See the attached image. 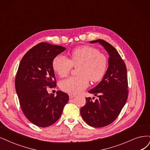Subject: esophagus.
I'll list each match as a JSON object with an SVG mask.
<instances>
[{"mask_svg": "<svg viewBox=\"0 0 150 150\" xmlns=\"http://www.w3.org/2000/svg\"><path fill=\"white\" fill-rule=\"evenodd\" d=\"M69 98H70V99H71V98H74L75 96V95H73V94H69Z\"/></svg>", "mask_w": 150, "mask_h": 150, "instance_id": "obj_1", "label": "esophagus"}]
</instances>
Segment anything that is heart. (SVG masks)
<instances>
[{"mask_svg":"<svg viewBox=\"0 0 150 150\" xmlns=\"http://www.w3.org/2000/svg\"><path fill=\"white\" fill-rule=\"evenodd\" d=\"M108 65V57L93 46H83L72 50L70 59L63 55H57L52 60L54 70L61 77L67 76L73 68L80 67L78 76H71L60 82V87L70 94L83 91L89 81L98 82L106 74Z\"/></svg>","mask_w":150,"mask_h":150,"instance_id":"obj_1","label":"heart"}]
</instances>
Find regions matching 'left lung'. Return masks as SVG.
I'll use <instances>...</instances> for the list:
<instances>
[{
  "instance_id": "left-lung-1",
  "label": "left lung",
  "mask_w": 150,
  "mask_h": 150,
  "mask_svg": "<svg viewBox=\"0 0 150 150\" xmlns=\"http://www.w3.org/2000/svg\"><path fill=\"white\" fill-rule=\"evenodd\" d=\"M100 43L109 55V67L103 80L88 91L98 97L95 101L86 98L80 109L82 118L93 127L107 126L118 117L128 98V80L124 60L111 44L103 40L90 41ZM94 98H93V99Z\"/></svg>"
}]
</instances>
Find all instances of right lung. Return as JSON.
Instances as JSON below:
<instances>
[{
	"label": "right lung",
	"mask_w": 150,
	"mask_h": 150,
	"mask_svg": "<svg viewBox=\"0 0 150 150\" xmlns=\"http://www.w3.org/2000/svg\"><path fill=\"white\" fill-rule=\"evenodd\" d=\"M65 50L63 46L40 42L22 58L15 77V90L22 111L31 122L41 127L54 124L69 101L67 94L47 93L56 86L52 60Z\"/></svg>",
	"instance_id": "1"
}]
</instances>
